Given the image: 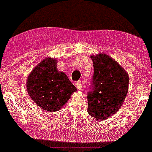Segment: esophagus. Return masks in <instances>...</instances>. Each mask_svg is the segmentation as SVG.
Here are the masks:
<instances>
[{
	"label": "esophagus",
	"instance_id": "34e87169",
	"mask_svg": "<svg viewBox=\"0 0 152 152\" xmlns=\"http://www.w3.org/2000/svg\"><path fill=\"white\" fill-rule=\"evenodd\" d=\"M83 82L82 81H78L76 83V88H78L79 90H82V87H83Z\"/></svg>",
	"mask_w": 152,
	"mask_h": 152
}]
</instances>
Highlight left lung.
Listing matches in <instances>:
<instances>
[{"mask_svg":"<svg viewBox=\"0 0 152 152\" xmlns=\"http://www.w3.org/2000/svg\"><path fill=\"white\" fill-rule=\"evenodd\" d=\"M94 74L88 93V112L96 120L117 113L127 95L129 75L118 62L105 53L92 55Z\"/></svg>","mask_w":152,"mask_h":152,"instance_id":"obj_1","label":"left lung"}]
</instances>
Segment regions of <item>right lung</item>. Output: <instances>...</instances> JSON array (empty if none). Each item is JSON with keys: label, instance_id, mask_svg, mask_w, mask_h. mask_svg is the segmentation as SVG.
<instances>
[{"label": "right lung", "instance_id": "1", "mask_svg": "<svg viewBox=\"0 0 152 152\" xmlns=\"http://www.w3.org/2000/svg\"><path fill=\"white\" fill-rule=\"evenodd\" d=\"M57 60L46 57L31 71L27 80V90L37 106L49 112L59 110L76 88L68 76L57 68Z\"/></svg>", "mask_w": 152, "mask_h": 152}]
</instances>
